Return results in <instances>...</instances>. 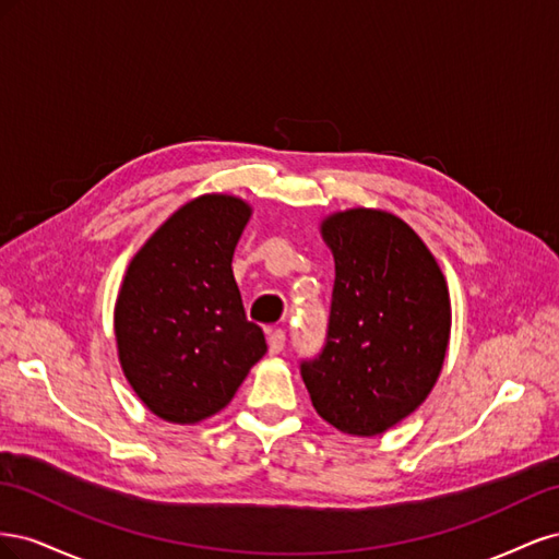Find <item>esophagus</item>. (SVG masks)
<instances>
[{
	"label": "esophagus",
	"instance_id": "esophagus-1",
	"mask_svg": "<svg viewBox=\"0 0 559 559\" xmlns=\"http://www.w3.org/2000/svg\"><path fill=\"white\" fill-rule=\"evenodd\" d=\"M284 345H286L284 331H270L267 333V349H270V354H280L284 349Z\"/></svg>",
	"mask_w": 559,
	"mask_h": 559
}]
</instances>
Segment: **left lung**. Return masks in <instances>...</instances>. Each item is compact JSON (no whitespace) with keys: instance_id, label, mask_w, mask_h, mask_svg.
Listing matches in <instances>:
<instances>
[{"instance_id":"1","label":"left lung","mask_w":559,"mask_h":559,"mask_svg":"<svg viewBox=\"0 0 559 559\" xmlns=\"http://www.w3.org/2000/svg\"><path fill=\"white\" fill-rule=\"evenodd\" d=\"M335 261L326 345L300 364L314 411L349 436H380L415 413L450 343L448 282L403 218L368 207L319 226Z\"/></svg>"}]
</instances>
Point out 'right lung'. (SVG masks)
Instances as JSON below:
<instances>
[{
	"instance_id": "obj_1",
	"label": "right lung",
	"mask_w": 559,
	"mask_h": 559,
	"mask_svg": "<svg viewBox=\"0 0 559 559\" xmlns=\"http://www.w3.org/2000/svg\"><path fill=\"white\" fill-rule=\"evenodd\" d=\"M249 218L242 198L200 195L167 218L126 270L114 308L118 361L146 408L173 425L224 411L267 352L230 267Z\"/></svg>"
}]
</instances>
